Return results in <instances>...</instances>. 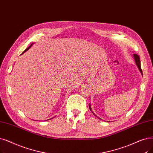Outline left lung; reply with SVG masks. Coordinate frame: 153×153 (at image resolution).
Listing matches in <instances>:
<instances>
[{
    "label": "left lung",
    "instance_id": "8db88e82",
    "mask_svg": "<svg viewBox=\"0 0 153 153\" xmlns=\"http://www.w3.org/2000/svg\"><path fill=\"white\" fill-rule=\"evenodd\" d=\"M134 60H135V62H136V64L137 65V68H138V69H139V71L141 72V74H142V76H143V71H142V69H141V62H140V59H139V56L138 55H137V54H134ZM89 109H90V111H92V109H91V104H89ZM93 113V112H92ZM93 114L94 115H95L94 113H93ZM96 116V115H95ZM97 118H99V119H101V118H99V117H98L97 116H96Z\"/></svg>",
    "mask_w": 153,
    "mask_h": 153
}]
</instances>
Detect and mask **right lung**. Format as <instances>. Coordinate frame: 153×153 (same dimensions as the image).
<instances>
[{
    "mask_svg": "<svg viewBox=\"0 0 153 153\" xmlns=\"http://www.w3.org/2000/svg\"><path fill=\"white\" fill-rule=\"evenodd\" d=\"M32 44H33V43H32V44H31V45H30V46H29V48H27V49H25V51H24V52H25V51H27V50H29V48H31V46H32ZM24 52H23V53H24ZM23 53H22V54H23Z\"/></svg>",
    "mask_w": 153,
    "mask_h": 153,
    "instance_id": "1",
    "label": "right lung"
}]
</instances>
